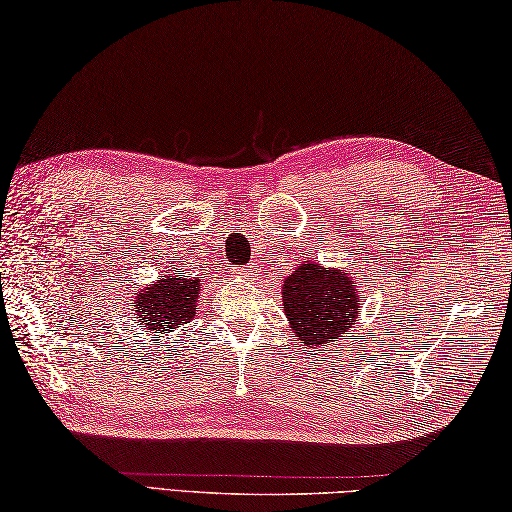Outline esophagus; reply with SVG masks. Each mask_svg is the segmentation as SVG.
<instances>
[{
  "label": "esophagus",
  "instance_id": "1",
  "mask_svg": "<svg viewBox=\"0 0 512 512\" xmlns=\"http://www.w3.org/2000/svg\"><path fill=\"white\" fill-rule=\"evenodd\" d=\"M256 272V267L252 265V267H245V269H238V274H243V276H249V274H254Z\"/></svg>",
  "mask_w": 512,
  "mask_h": 512
}]
</instances>
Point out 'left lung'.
<instances>
[{"instance_id":"1","label":"left lung","mask_w":512,"mask_h":512,"mask_svg":"<svg viewBox=\"0 0 512 512\" xmlns=\"http://www.w3.org/2000/svg\"><path fill=\"white\" fill-rule=\"evenodd\" d=\"M283 312L298 341L321 347L345 334L359 318L363 296L345 269L303 260L283 281Z\"/></svg>"}]
</instances>
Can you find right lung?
<instances>
[{
    "instance_id": "1",
    "label": "right lung",
    "mask_w": 512,
    "mask_h": 512,
    "mask_svg": "<svg viewBox=\"0 0 512 512\" xmlns=\"http://www.w3.org/2000/svg\"><path fill=\"white\" fill-rule=\"evenodd\" d=\"M200 287V278L165 274L160 281L142 287L133 298V318H138V325L151 334V339L171 334L196 316Z\"/></svg>"
}]
</instances>
